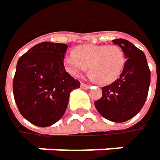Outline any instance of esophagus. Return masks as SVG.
<instances>
[{
  "instance_id": "1",
  "label": "esophagus",
  "mask_w": 160,
  "mask_h": 160,
  "mask_svg": "<svg viewBox=\"0 0 160 160\" xmlns=\"http://www.w3.org/2000/svg\"><path fill=\"white\" fill-rule=\"evenodd\" d=\"M89 87H90V86H88V85H86V84H84V83L81 84V88H82V89H88Z\"/></svg>"
}]
</instances>
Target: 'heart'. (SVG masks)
<instances>
[{
	"label": "heart",
	"mask_w": 160,
	"mask_h": 160,
	"mask_svg": "<svg viewBox=\"0 0 160 160\" xmlns=\"http://www.w3.org/2000/svg\"><path fill=\"white\" fill-rule=\"evenodd\" d=\"M64 63L66 70L73 76H79L89 68L91 77L97 83L108 85L120 76L126 58L118 45L86 44L68 52Z\"/></svg>",
	"instance_id": "obj_1"
}]
</instances>
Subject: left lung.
I'll return each mask as SVG.
<instances>
[{
  "mask_svg": "<svg viewBox=\"0 0 160 160\" xmlns=\"http://www.w3.org/2000/svg\"><path fill=\"white\" fill-rule=\"evenodd\" d=\"M123 50L127 61L120 77L102 87V97L95 102L99 114L113 122L131 119L143 108L150 85V70L145 53L125 39L113 40Z\"/></svg>",
  "mask_w": 160,
  "mask_h": 160,
  "instance_id": "left-lung-1",
  "label": "left lung"
}]
</instances>
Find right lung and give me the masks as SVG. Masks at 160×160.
Listing matches in <instances>:
<instances>
[{"label": "right lung", "instance_id": "right-lung-1", "mask_svg": "<svg viewBox=\"0 0 160 160\" xmlns=\"http://www.w3.org/2000/svg\"><path fill=\"white\" fill-rule=\"evenodd\" d=\"M65 43L42 42L22 54L13 78V96L22 116L45 128L63 116L70 93L80 82L65 71Z\"/></svg>", "mask_w": 160, "mask_h": 160}]
</instances>
